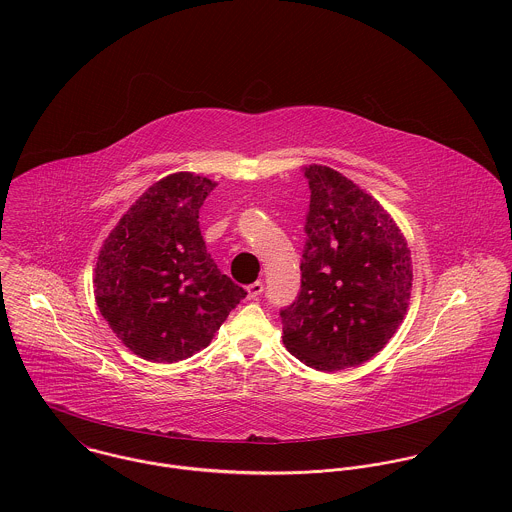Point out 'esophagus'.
I'll list each match as a JSON object with an SVG mask.
<instances>
[{
    "label": "esophagus",
    "instance_id": "esophagus-1",
    "mask_svg": "<svg viewBox=\"0 0 512 512\" xmlns=\"http://www.w3.org/2000/svg\"><path fill=\"white\" fill-rule=\"evenodd\" d=\"M262 292H264V284L262 282H254V284L248 286V297L250 299H258Z\"/></svg>",
    "mask_w": 512,
    "mask_h": 512
}]
</instances>
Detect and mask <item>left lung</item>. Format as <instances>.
<instances>
[{
    "mask_svg": "<svg viewBox=\"0 0 512 512\" xmlns=\"http://www.w3.org/2000/svg\"><path fill=\"white\" fill-rule=\"evenodd\" d=\"M309 213L301 290L280 311L284 345L333 372L372 359L400 327L412 290L406 238L384 207L327 165L305 167Z\"/></svg>",
    "mask_w": 512,
    "mask_h": 512,
    "instance_id": "left-lung-1",
    "label": "left lung"
}]
</instances>
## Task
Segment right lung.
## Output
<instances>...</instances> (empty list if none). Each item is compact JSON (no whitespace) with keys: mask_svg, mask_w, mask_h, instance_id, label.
<instances>
[{"mask_svg":"<svg viewBox=\"0 0 512 512\" xmlns=\"http://www.w3.org/2000/svg\"><path fill=\"white\" fill-rule=\"evenodd\" d=\"M215 181L187 171L153 183L104 240L94 295L138 357L177 363L205 349L246 297L217 268L199 226Z\"/></svg>","mask_w":512,"mask_h":512,"instance_id":"add662e5","label":"right lung"}]
</instances>
